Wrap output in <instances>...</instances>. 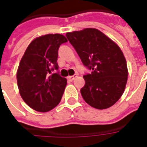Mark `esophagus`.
Instances as JSON below:
<instances>
[{"label":"esophagus","mask_w":147,"mask_h":147,"mask_svg":"<svg viewBox=\"0 0 147 147\" xmlns=\"http://www.w3.org/2000/svg\"><path fill=\"white\" fill-rule=\"evenodd\" d=\"M76 77H77V74H75V75H73V76H71L67 77V80H69V81H73Z\"/></svg>","instance_id":"obj_1"}]
</instances>
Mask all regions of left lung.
<instances>
[{
  "instance_id": "8db88e82",
  "label": "left lung",
  "mask_w": 147,
  "mask_h": 147,
  "mask_svg": "<svg viewBox=\"0 0 147 147\" xmlns=\"http://www.w3.org/2000/svg\"><path fill=\"white\" fill-rule=\"evenodd\" d=\"M66 37L83 65L92 70L83 76L85 85L80 92L84 101L98 109L111 107L123 94L127 80L126 60L120 47L94 28L67 33Z\"/></svg>"
}]
</instances>
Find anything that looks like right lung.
<instances>
[{
	"label": "right lung",
	"mask_w": 147,
	"mask_h": 147,
	"mask_svg": "<svg viewBox=\"0 0 147 147\" xmlns=\"http://www.w3.org/2000/svg\"><path fill=\"white\" fill-rule=\"evenodd\" d=\"M60 34H46L30 42L17 71V84L22 98L30 108L48 112L61 102L67 80L59 75L58 49L67 42Z\"/></svg>",
	"instance_id": "right-lung-1"
}]
</instances>
